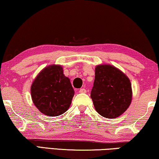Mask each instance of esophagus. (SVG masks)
<instances>
[{
    "mask_svg": "<svg viewBox=\"0 0 159 159\" xmlns=\"http://www.w3.org/2000/svg\"><path fill=\"white\" fill-rule=\"evenodd\" d=\"M79 92H80V93H87V90L84 88H81L79 90Z\"/></svg>",
    "mask_w": 159,
    "mask_h": 159,
    "instance_id": "esophagus-1",
    "label": "esophagus"
}]
</instances>
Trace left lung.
<instances>
[{
	"instance_id": "obj_1",
	"label": "left lung",
	"mask_w": 159,
	"mask_h": 159,
	"mask_svg": "<svg viewBox=\"0 0 159 159\" xmlns=\"http://www.w3.org/2000/svg\"><path fill=\"white\" fill-rule=\"evenodd\" d=\"M91 98L100 116L107 118H118L130 105L132 89L130 80L113 66H97Z\"/></svg>"
}]
</instances>
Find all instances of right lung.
Wrapping results in <instances>:
<instances>
[{
  "mask_svg": "<svg viewBox=\"0 0 159 159\" xmlns=\"http://www.w3.org/2000/svg\"><path fill=\"white\" fill-rule=\"evenodd\" d=\"M34 104L46 116H58L70 107L74 89L70 80L64 76L59 65L43 69L38 75L31 87Z\"/></svg>",
  "mask_w": 159,
  "mask_h": 159,
  "instance_id": "1",
  "label": "right lung"
}]
</instances>
